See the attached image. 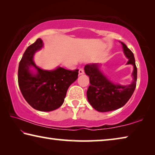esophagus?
Returning a JSON list of instances; mask_svg holds the SVG:
<instances>
[{"label": "esophagus", "mask_w": 155, "mask_h": 155, "mask_svg": "<svg viewBox=\"0 0 155 155\" xmlns=\"http://www.w3.org/2000/svg\"><path fill=\"white\" fill-rule=\"evenodd\" d=\"M85 72H84V69L83 68H80L79 70H78V74L81 75V74H83Z\"/></svg>", "instance_id": "1"}]
</instances>
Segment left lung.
I'll return each instance as SVG.
<instances>
[{"instance_id":"obj_1","label":"left lung","mask_w":155,"mask_h":155,"mask_svg":"<svg viewBox=\"0 0 155 155\" xmlns=\"http://www.w3.org/2000/svg\"><path fill=\"white\" fill-rule=\"evenodd\" d=\"M124 54L128 59L127 64L133 65V81L128 85H120L110 81L99 70L98 64H87L85 74L90 77V85L87 91L89 103L100 112L111 111L124 105L134 92L137 83V67L134 54L125 44L121 42Z\"/></svg>"}]
</instances>
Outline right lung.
Returning a JSON list of instances; mask_svg holds the SVG:
<instances>
[{
  "mask_svg": "<svg viewBox=\"0 0 155 155\" xmlns=\"http://www.w3.org/2000/svg\"><path fill=\"white\" fill-rule=\"evenodd\" d=\"M43 46L38 39L26 50L18 67V85L26 101L36 110L51 111L61 107L68 87L77 79L78 70H69L59 67L54 70H42L33 61L35 52ZM36 70L35 74L30 68Z\"/></svg>",
  "mask_w": 155,
  "mask_h": 155,
  "instance_id": "add662e5",
  "label": "right lung"
}]
</instances>
